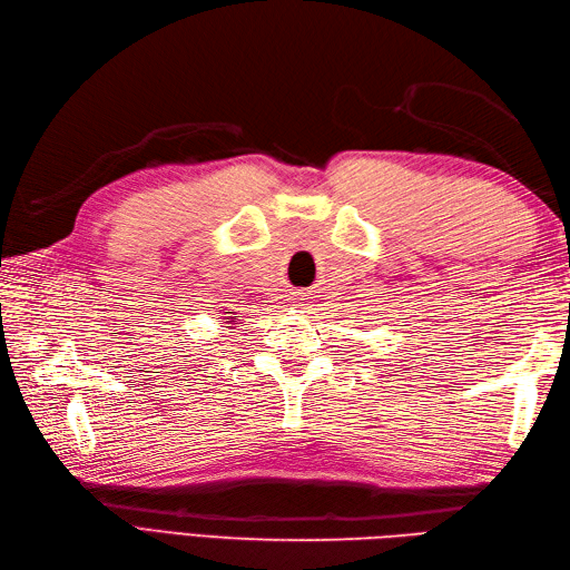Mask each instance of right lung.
<instances>
[{"label":"right lung","instance_id":"right-lung-1","mask_svg":"<svg viewBox=\"0 0 570 570\" xmlns=\"http://www.w3.org/2000/svg\"><path fill=\"white\" fill-rule=\"evenodd\" d=\"M235 318H237V316H235Z\"/></svg>","mask_w":570,"mask_h":570}]
</instances>
